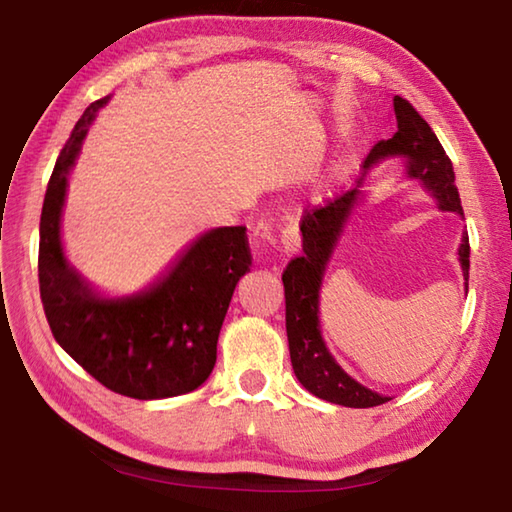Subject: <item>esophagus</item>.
Wrapping results in <instances>:
<instances>
[{"label": "esophagus", "instance_id": "34e87169", "mask_svg": "<svg viewBox=\"0 0 512 512\" xmlns=\"http://www.w3.org/2000/svg\"><path fill=\"white\" fill-rule=\"evenodd\" d=\"M298 246H300V244H298V235H289V237L282 239V253H284V255L296 253Z\"/></svg>", "mask_w": 512, "mask_h": 512}]
</instances>
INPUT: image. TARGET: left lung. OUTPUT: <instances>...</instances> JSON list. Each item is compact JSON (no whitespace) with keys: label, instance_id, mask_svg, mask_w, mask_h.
Segmentation results:
<instances>
[{"label":"left lung","instance_id":"1","mask_svg":"<svg viewBox=\"0 0 512 512\" xmlns=\"http://www.w3.org/2000/svg\"><path fill=\"white\" fill-rule=\"evenodd\" d=\"M393 108L397 133L391 140H381L372 146L368 158L363 160V169L391 158V155H402L406 158L409 176L422 180L424 187L438 198L443 210L463 214L461 196H458L454 183L452 160L447 158L436 133L406 99L395 97ZM357 196L359 189H348L339 196L327 198L323 205L305 210L300 219L302 255L293 257L284 268L282 282L284 300H287L291 366L300 384L320 400L350 406V409H368V406L388 402V397L372 393L359 381H354L327 352L318 327L320 280H323L327 259L332 255V248ZM458 255H461L463 275L467 280L470 277V239L467 237H463Z\"/></svg>","mask_w":512,"mask_h":512}]
</instances>
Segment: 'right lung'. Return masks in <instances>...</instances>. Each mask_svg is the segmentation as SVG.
<instances>
[{
  "label": "right lung",
  "instance_id": "obj_1",
  "mask_svg": "<svg viewBox=\"0 0 512 512\" xmlns=\"http://www.w3.org/2000/svg\"><path fill=\"white\" fill-rule=\"evenodd\" d=\"M106 101L85 108L49 178L40 216V300L60 348L99 384L133 400H162L210 377L232 291L250 271L248 237L244 225L210 230L146 289L124 298L97 296L65 262L60 212L67 173Z\"/></svg>",
  "mask_w": 512,
  "mask_h": 512
}]
</instances>
